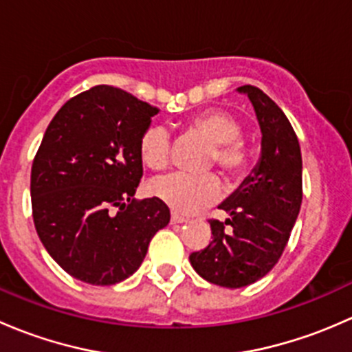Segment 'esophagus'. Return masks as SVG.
<instances>
[{
	"label": "esophagus",
	"mask_w": 352,
	"mask_h": 352,
	"mask_svg": "<svg viewBox=\"0 0 352 352\" xmlns=\"http://www.w3.org/2000/svg\"><path fill=\"white\" fill-rule=\"evenodd\" d=\"M170 223H172V225H182V223H187V218L177 214V212H172V216H170Z\"/></svg>",
	"instance_id": "1"
}]
</instances>
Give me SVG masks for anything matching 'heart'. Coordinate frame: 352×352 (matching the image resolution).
I'll return each instance as SVG.
<instances>
[{"mask_svg":"<svg viewBox=\"0 0 352 352\" xmlns=\"http://www.w3.org/2000/svg\"><path fill=\"white\" fill-rule=\"evenodd\" d=\"M187 127L201 134L214 144L212 162L218 163L228 175H240L247 168V151L242 141V127L239 120L218 109L199 112L187 120ZM140 156L151 170H163L172 156V136L162 124H153L143 133L140 140ZM151 194L182 214H192L199 209L218 201L221 184L214 173L189 175L170 173L160 177L151 184Z\"/></svg>","mask_w":352,"mask_h":352,"instance_id":"b5f03b06","label":"heart"}]
</instances>
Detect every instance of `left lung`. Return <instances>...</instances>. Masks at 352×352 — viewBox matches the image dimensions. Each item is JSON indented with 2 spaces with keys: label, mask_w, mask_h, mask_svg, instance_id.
Wrapping results in <instances>:
<instances>
[{
  "label": "left lung",
  "mask_w": 352,
  "mask_h": 352,
  "mask_svg": "<svg viewBox=\"0 0 352 352\" xmlns=\"http://www.w3.org/2000/svg\"><path fill=\"white\" fill-rule=\"evenodd\" d=\"M239 91L250 98L261 126V158L219 204L230 218L211 219L212 240L189 255L201 278L223 287L252 285L278 264L303 199L300 143L285 112L261 88L243 85Z\"/></svg>",
  "instance_id": "8db88e82"
}]
</instances>
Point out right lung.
Returning a JSON list of instances; mask_svg holds the SVG:
<instances>
[{"label": "right lung", "instance_id": "obj_1", "mask_svg": "<svg viewBox=\"0 0 352 352\" xmlns=\"http://www.w3.org/2000/svg\"><path fill=\"white\" fill-rule=\"evenodd\" d=\"M158 109L97 85L69 98L45 129L32 163V214L45 250L73 278L95 286L138 271L170 221L160 199L136 201L140 140Z\"/></svg>", "mask_w": 352, "mask_h": 352}]
</instances>
